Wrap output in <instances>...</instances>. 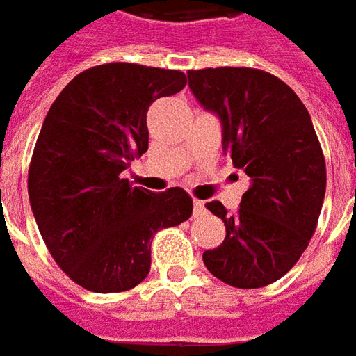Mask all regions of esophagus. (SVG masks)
<instances>
[{"label": "esophagus", "instance_id": "34e87169", "mask_svg": "<svg viewBox=\"0 0 356 356\" xmlns=\"http://www.w3.org/2000/svg\"><path fill=\"white\" fill-rule=\"evenodd\" d=\"M202 213H205V203L200 202V200H193V215L197 217Z\"/></svg>", "mask_w": 356, "mask_h": 356}]
</instances>
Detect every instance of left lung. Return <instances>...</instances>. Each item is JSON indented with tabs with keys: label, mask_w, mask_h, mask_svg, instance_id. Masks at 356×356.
I'll use <instances>...</instances> for the list:
<instances>
[{
	"label": "left lung",
	"mask_w": 356,
	"mask_h": 356,
	"mask_svg": "<svg viewBox=\"0 0 356 356\" xmlns=\"http://www.w3.org/2000/svg\"><path fill=\"white\" fill-rule=\"evenodd\" d=\"M203 108L219 114L222 145L252 186L240 209L205 207L222 219V244L203 252V264L236 289L271 285L308 248L325 195V159L302 100L286 83L254 67L188 71Z\"/></svg>",
	"instance_id": "left-lung-1"
}]
</instances>
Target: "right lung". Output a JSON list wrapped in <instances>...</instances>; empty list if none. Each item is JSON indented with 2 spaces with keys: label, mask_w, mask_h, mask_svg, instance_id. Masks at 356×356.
Listing matches in <instances>:
<instances>
[{
  "label": "right lung",
  "mask_w": 356,
  "mask_h": 356,
  "mask_svg": "<svg viewBox=\"0 0 356 356\" xmlns=\"http://www.w3.org/2000/svg\"><path fill=\"white\" fill-rule=\"evenodd\" d=\"M186 87L178 70L112 61L54 100L29 166V197L60 269L92 293H124L151 269L154 232L190 219L182 188L153 193L120 174L149 147L147 110Z\"/></svg>",
  "instance_id": "obj_1"
}]
</instances>
